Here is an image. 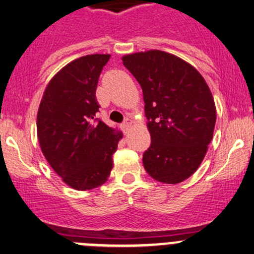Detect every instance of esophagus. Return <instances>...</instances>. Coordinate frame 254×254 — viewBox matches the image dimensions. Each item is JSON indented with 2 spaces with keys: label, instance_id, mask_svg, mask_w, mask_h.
Returning <instances> with one entry per match:
<instances>
[{
  "label": "esophagus",
  "instance_id": "esophagus-1",
  "mask_svg": "<svg viewBox=\"0 0 254 254\" xmlns=\"http://www.w3.org/2000/svg\"><path fill=\"white\" fill-rule=\"evenodd\" d=\"M132 124H133V121L130 119H128V117H127L126 120H125L124 124H122V126H121L122 127V130H124V133H127L128 132V129H129V127L132 126Z\"/></svg>",
  "mask_w": 254,
  "mask_h": 254
}]
</instances>
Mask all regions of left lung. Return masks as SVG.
Segmentation results:
<instances>
[{
	"label": "left lung",
	"mask_w": 254,
	"mask_h": 254,
	"mask_svg": "<svg viewBox=\"0 0 254 254\" xmlns=\"http://www.w3.org/2000/svg\"><path fill=\"white\" fill-rule=\"evenodd\" d=\"M122 62L143 89L151 135L144 168L155 181L182 183L201 165L213 137L211 91L195 67L167 52H139Z\"/></svg>",
	"instance_id": "left-lung-1"
}]
</instances>
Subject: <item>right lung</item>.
<instances>
[{
  "label": "right lung",
  "mask_w": 254,
  "mask_h": 254,
  "mask_svg": "<svg viewBox=\"0 0 254 254\" xmlns=\"http://www.w3.org/2000/svg\"><path fill=\"white\" fill-rule=\"evenodd\" d=\"M110 54H91L65 65L48 83L37 113V137L63 182L91 190L108 181L122 132L95 117L98 80Z\"/></svg>",
  "instance_id": "right-lung-1"
}]
</instances>
